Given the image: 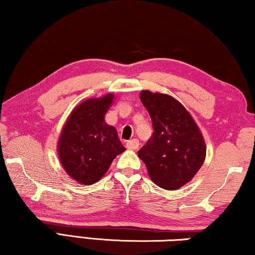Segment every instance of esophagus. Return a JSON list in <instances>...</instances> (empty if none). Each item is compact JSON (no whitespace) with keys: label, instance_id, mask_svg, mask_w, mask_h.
<instances>
[{"label":"esophagus","instance_id":"1","mask_svg":"<svg viewBox=\"0 0 255 255\" xmlns=\"http://www.w3.org/2000/svg\"><path fill=\"white\" fill-rule=\"evenodd\" d=\"M126 146L129 149H137L138 147H139V140L136 139V138H133V139L127 141Z\"/></svg>","mask_w":255,"mask_h":255}]
</instances>
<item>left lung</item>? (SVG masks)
Segmentation results:
<instances>
[{"instance_id":"obj_1","label":"left lung","mask_w":255,"mask_h":255,"mask_svg":"<svg viewBox=\"0 0 255 255\" xmlns=\"http://www.w3.org/2000/svg\"><path fill=\"white\" fill-rule=\"evenodd\" d=\"M140 101L152 119L153 133L138 156L153 182L176 190L188 183L206 156L204 138L187 109L167 94L141 91Z\"/></svg>"}]
</instances>
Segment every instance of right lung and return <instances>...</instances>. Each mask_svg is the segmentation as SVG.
Returning <instances> with one entry per match:
<instances>
[{"mask_svg":"<svg viewBox=\"0 0 255 255\" xmlns=\"http://www.w3.org/2000/svg\"><path fill=\"white\" fill-rule=\"evenodd\" d=\"M112 94L90 99L75 108L58 141L60 163L73 179L82 184L100 180L125 147L114 126L105 122Z\"/></svg>","mask_w":255,"mask_h":255,"instance_id":"1","label":"right lung"}]
</instances>
